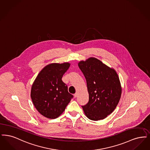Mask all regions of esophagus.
<instances>
[{"label": "esophagus", "mask_w": 150, "mask_h": 150, "mask_svg": "<svg viewBox=\"0 0 150 150\" xmlns=\"http://www.w3.org/2000/svg\"><path fill=\"white\" fill-rule=\"evenodd\" d=\"M77 95H78V93L76 92V93L74 94V98H77Z\"/></svg>", "instance_id": "esophagus-1"}]
</instances>
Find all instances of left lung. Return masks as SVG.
Here are the masks:
<instances>
[{
    "label": "left lung",
    "mask_w": 150,
    "mask_h": 150,
    "mask_svg": "<svg viewBox=\"0 0 150 150\" xmlns=\"http://www.w3.org/2000/svg\"><path fill=\"white\" fill-rule=\"evenodd\" d=\"M78 67L86 80L89 100L82 106L86 117L92 120L104 119L115 110L122 94L116 71L95 58L80 61Z\"/></svg>",
    "instance_id": "obj_1"
}]
</instances>
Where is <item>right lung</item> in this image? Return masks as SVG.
<instances>
[{
    "mask_svg": "<svg viewBox=\"0 0 150 150\" xmlns=\"http://www.w3.org/2000/svg\"><path fill=\"white\" fill-rule=\"evenodd\" d=\"M70 63H51L45 66L34 81L31 98L37 110L49 119L59 117L65 110L73 95L62 81Z\"/></svg>",
    "mask_w": 150,
    "mask_h": 150,
    "instance_id": "add662e5",
    "label": "right lung"
}]
</instances>
